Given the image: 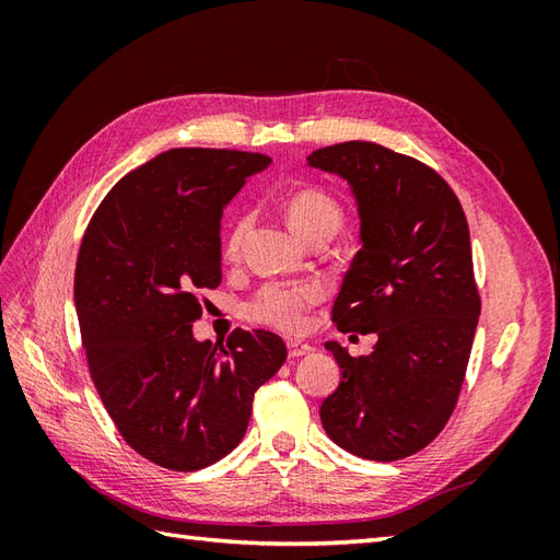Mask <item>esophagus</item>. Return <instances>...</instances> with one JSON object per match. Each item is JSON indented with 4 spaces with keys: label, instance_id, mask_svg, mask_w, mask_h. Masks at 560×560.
Returning <instances> with one entry per match:
<instances>
[{
    "label": "esophagus",
    "instance_id": "34e87169",
    "mask_svg": "<svg viewBox=\"0 0 560 560\" xmlns=\"http://www.w3.org/2000/svg\"><path fill=\"white\" fill-rule=\"evenodd\" d=\"M313 346L308 343H301V341H290L287 343V354H290V360H299L303 354H311Z\"/></svg>",
    "mask_w": 560,
    "mask_h": 560
}]
</instances>
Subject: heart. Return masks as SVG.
<instances>
[{
    "instance_id": "obj_1",
    "label": "heart",
    "mask_w": 560,
    "mask_h": 560,
    "mask_svg": "<svg viewBox=\"0 0 560 560\" xmlns=\"http://www.w3.org/2000/svg\"><path fill=\"white\" fill-rule=\"evenodd\" d=\"M284 214L294 233L306 243L315 235H336L343 226V208L334 196L315 186H306L287 198ZM252 217L247 212L233 219L224 235L226 259H238ZM322 296L325 292L317 282H268L247 301L245 317L282 334H299L306 329L308 315Z\"/></svg>"
}]
</instances>
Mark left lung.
<instances>
[{"instance_id":"8db88e82","label":"left lung","mask_w":560,"mask_h":560,"mask_svg":"<svg viewBox=\"0 0 560 560\" xmlns=\"http://www.w3.org/2000/svg\"><path fill=\"white\" fill-rule=\"evenodd\" d=\"M308 165L343 177L360 212L362 249L331 319L378 336L362 358L327 343L343 371L319 406L322 428L352 455L399 460L444 430L465 381L481 313L467 219L432 167L387 147L334 144Z\"/></svg>"}]
</instances>
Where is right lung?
<instances>
[{
	"instance_id": "right-lung-1",
	"label": "right lung",
	"mask_w": 560,
	"mask_h": 560,
	"mask_svg": "<svg viewBox=\"0 0 560 560\" xmlns=\"http://www.w3.org/2000/svg\"><path fill=\"white\" fill-rule=\"evenodd\" d=\"M270 165L233 149H171L118 179L83 233L74 306L91 378L130 448L173 471L222 460L254 393L287 360L278 334L196 341L200 290L222 282V212Z\"/></svg>"
}]
</instances>
